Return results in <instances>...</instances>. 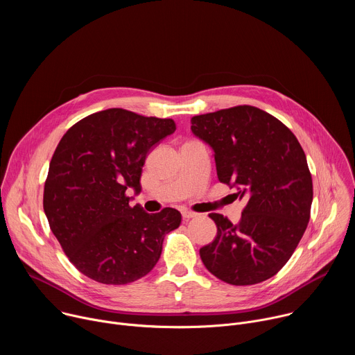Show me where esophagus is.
I'll return each instance as SVG.
<instances>
[{"label": "esophagus", "mask_w": 355, "mask_h": 355, "mask_svg": "<svg viewBox=\"0 0 355 355\" xmlns=\"http://www.w3.org/2000/svg\"><path fill=\"white\" fill-rule=\"evenodd\" d=\"M181 214H182V218H184V219H187V220H188V219H192V218H196V216H198L195 212H192V211H188V209H184Z\"/></svg>", "instance_id": "esophagus-1"}]
</instances>
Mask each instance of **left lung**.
<instances>
[{
	"mask_svg": "<svg viewBox=\"0 0 355 355\" xmlns=\"http://www.w3.org/2000/svg\"><path fill=\"white\" fill-rule=\"evenodd\" d=\"M191 130L212 147L219 181L245 200L236 225L209 215L218 234L199 250L202 263L232 285L274 277L311 218L313 184L305 151L281 121L250 105L193 116Z\"/></svg>",
	"mask_w": 355,
	"mask_h": 355,
	"instance_id": "left-lung-1",
	"label": "left lung"
}]
</instances>
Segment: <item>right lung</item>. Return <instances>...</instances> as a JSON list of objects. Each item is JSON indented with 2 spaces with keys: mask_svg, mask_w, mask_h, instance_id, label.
I'll use <instances>...</instances> for the list:
<instances>
[{
  "mask_svg": "<svg viewBox=\"0 0 355 355\" xmlns=\"http://www.w3.org/2000/svg\"><path fill=\"white\" fill-rule=\"evenodd\" d=\"M173 119L111 108L81 119L59 141L49 166L43 209L73 266L88 278L125 285L157 264L164 236L181 214L130 207L126 191H141L148 151L174 133Z\"/></svg>",
  "mask_w": 355,
  "mask_h": 355,
  "instance_id": "1",
  "label": "right lung"
}]
</instances>
